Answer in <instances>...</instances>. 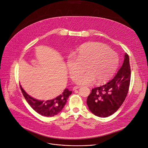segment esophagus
Segmentation results:
<instances>
[{
  "label": "esophagus",
  "mask_w": 148,
  "mask_h": 148,
  "mask_svg": "<svg viewBox=\"0 0 148 148\" xmlns=\"http://www.w3.org/2000/svg\"><path fill=\"white\" fill-rule=\"evenodd\" d=\"M80 88V86H75L73 87V90H76V89H78V88Z\"/></svg>",
  "instance_id": "34e87169"
}]
</instances>
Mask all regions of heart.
<instances>
[{
    "label": "heart",
    "instance_id": "1",
    "mask_svg": "<svg viewBox=\"0 0 148 148\" xmlns=\"http://www.w3.org/2000/svg\"><path fill=\"white\" fill-rule=\"evenodd\" d=\"M75 55L67 58V66L71 78L75 79L85 69L87 71L79 76L76 82L90 85L95 81L101 84L108 81L117 70L119 59L117 54L107 45L99 42H89L79 47Z\"/></svg>",
    "mask_w": 148,
    "mask_h": 148
}]
</instances>
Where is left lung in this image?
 I'll use <instances>...</instances> for the list:
<instances>
[{
    "label": "left lung",
    "mask_w": 148,
    "mask_h": 148,
    "mask_svg": "<svg viewBox=\"0 0 148 148\" xmlns=\"http://www.w3.org/2000/svg\"><path fill=\"white\" fill-rule=\"evenodd\" d=\"M130 78V59L125 53L123 65L113 79L104 85L92 89L86 101L89 110L100 117L114 114L125 99Z\"/></svg>",
    "instance_id": "left-lung-1"
}]
</instances>
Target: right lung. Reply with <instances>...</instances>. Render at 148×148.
I'll return each instance as SVG.
<instances>
[{
	"label": "right lung",
	"mask_w": 148,
	"mask_h": 148,
	"mask_svg": "<svg viewBox=\"0 0 148 148\" xmlns=\"http://www.w3.org/2000/svg\"><path fill=\"white\" fill-rule=\"evenodd\" d=\"M21 92L25 100L30 106L38 114L45 117H53L60 113L66 103L69 96L72 93L71 90L66 88L59 96L51 100L40 101L29 96L20 85Z\"/></svg>",
	"instance_id": "add662e5"
}]
</instances>
